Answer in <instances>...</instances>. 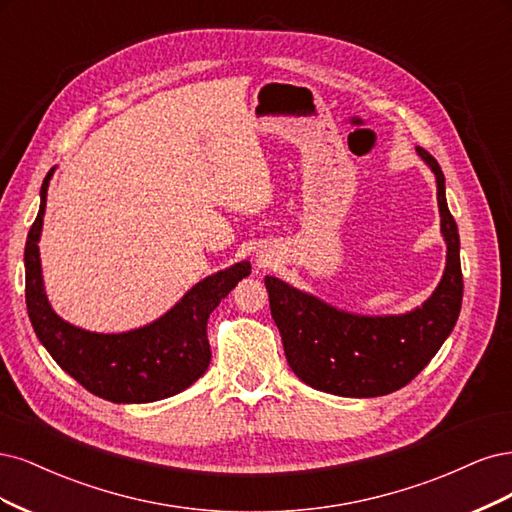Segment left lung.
<instances>
[{"label": "left lung", "mask_w": 512, "mask_h": 512, "mask_svg": "<svg viewBox=\"0 0 512 512\" xmlns=\"http://www.w3.org/2000/svg\"><path fill=\"white\" fill-rule=\"evenodd\" d=\"M436 174L440 227L447 240V268L421 308L400 317H359L266 276L272 319L295 376L306 385L344 398H376L408 385L438 353L457 323L464 278L459 234L444 197L438 161L417 146Z\"/></svg>", "instance_id": "1"}]
</instances>
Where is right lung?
<instances>
[{"mask_svg":"<svg viewBox=\"0 0 512 512\" xmlns=\"http://www.w3.org/2000/svg\"><path fill=\"white\" fill-rule=\"evenodd\" d=\"M53 172L55 168L42 183L40 212L25 244V302L44 349L87 391L114 404L155 402L187 389L210 364L206 334L210 312L238 280L251 274V263L240 261L204 278L168 315L134 332L93 334L65 323L46 300L38 249Z\"/></svg>","mask_w":512,"mask_h":512,"instance_id":"right-lung-1","label":"right lung"}]
</instances>
